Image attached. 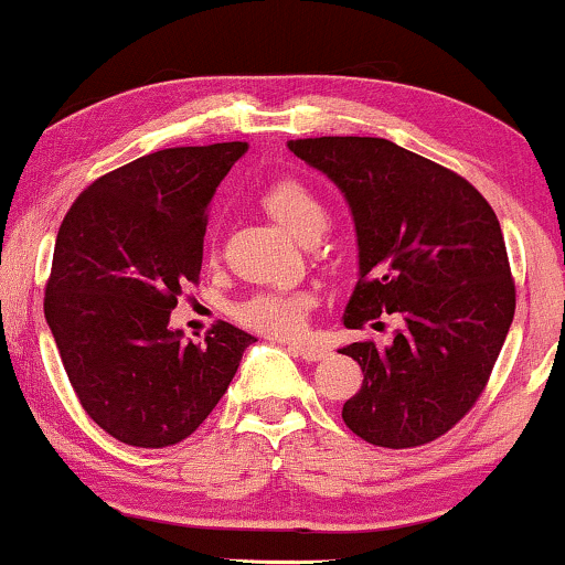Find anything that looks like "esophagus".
<instances>
[{
  "instance_id": "esophagus-1",
  "label": "esophagus",
  "mask_w": 565,
  "mask_h": 565,
  "mask_svg": "<svg viewBox=\"0 0 565 565\" xmlns=\"http://www.w3.org/2000/svg\"><path fill=\"white\" fill-rule=\"evenodd\" d=\"M288 348L303 361H319L327 356V348L322 343H315V340H306V343H290Z\"/></svg>"
}]
</instances>
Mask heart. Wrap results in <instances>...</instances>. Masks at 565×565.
<instances>
[{
    "label": "heart",
    "instance_id": "obj_1",
    "mask_svg": "<svg viewBox=\"0 0 565 565\" xmlns=\"http://www.w3.org/2000/svg\"><path fill=\"white\" fill-rule=\"evenodd\" d=\"M262 204L296 238L324 230L327 212L315 193L298 180H277L264 191ZM306 298L296 294H262L238 306V319L271 338H296L306 324Z\"/></svg>",
    "mask_w": 565,
    "mask_h": 565
}]
</instances>
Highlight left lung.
<instances>
[{"instance_id": "8db88e82", "label": "left lung", "mask_w": 565, "mask_h": 565, "mask_svg": "<svg viewBox=\"0 0 565 565\" xmlns=\"http://www.w3.org/2000/svg\"><path fill=\"white\" fill-rule=\"evenodd\" d=\"M288 149L351 206L359 282L343 324L401 319L387 345L338 351L364 372L343 422L380 448L437 440L482 395L516 311L495 212L461 175L385 138H296Z\"/></svg>"}]
</instances>
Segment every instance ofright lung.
Returning <instances> with one entry per match:
<instances>
[{
    "mask_svg": "<svg viewBox=\"0 0 565 565\" xmlns=\"http://www.w3.org/2000/svg\"><path fill=\"white\" fill-rule=\"evenodd\" d=\"M246 141L178 146L94 180L62 220L44 315L81 406L134 448L185 440L217 406L254 335L204 343L170 315L204 254V212Z\"/></svg>",
    "mask_w": 565,
    "mask_h": 565,
    "instance_id": "right-lung-1",
    "label": "right lung"
}]
</instances>
